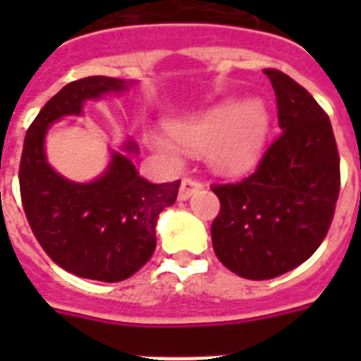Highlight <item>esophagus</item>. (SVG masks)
<instances>
[{
  "mask_svg": "<svg viewBox=\"0 0 361 361\" xmlns=\"http://www.w3.org/2000/svg\"><path fill=\"white\" fill-rule=\"evenodd\" d=\"M201 189H203V185H201L199 181L191 180V178H185V180H181L178 199H180V201H188L189 197L195 195L197 191H201Z\"/></svg>",
  "mask_w": 361,
  "mask_h": 361,
  "instance_id": "obj_1",
  "label": "esophagus"
}]
</instances>
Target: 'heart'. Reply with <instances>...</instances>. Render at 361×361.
I'll list each match as a JSON object with an SVG mask.
<instances>
[{
	"mask_svg": "<svg viewBox=\"0 0 361 361\" xmlns=\"http://www.w3.org/2000/svg\"><path fill=\"white\" fill-rule=\"evenodd\" d=\"M271 129V116L263 100H226L197 116L173 119L168 133L149 131L145 141L170 162H178L181 149L203 152L207 164L222 176H240L259 164Z\"/></svg>",
	"mask_w": 361,
	"mask_h": 361,
	"instance_id": "b5f03b06",
	"label": "heart"
}]
</instances>
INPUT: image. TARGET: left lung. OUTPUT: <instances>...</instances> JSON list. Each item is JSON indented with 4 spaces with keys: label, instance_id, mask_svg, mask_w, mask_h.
<instances>
[{
    "label": "left lung",
    "instance_id": "obj_1",
    "mask_svg": "<svg viewBox=\"0 0 361 361\" xmlns=\"http://www.w3.org/2000/svg\"><path fill=\"white\" fill-rule=\"evenodd\" d=\"M279 106L276 141L257 170L214 185L220 212L211 226L220 263L250 280L292 271L325 240L341 191V158L331 119L294 79L265 69Z\"/></svg>",
    "mask_w": 361,
    "mask_h": 361
}]
</instances>
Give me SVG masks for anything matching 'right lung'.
<instances>
[{
    "label": "right lung",
    "mask_w": 361,
    "mask_h": 361,
    "mask_svg": "<svg viewBox=\"0 0 361 361\" xmlns=\"http://www.w3.org/2000/svg\"><path fill=\"white\" fill-rule=\"evenodd\" d=\"M133 81L85 77L51 96L28 127L19 168L28 224L51 261L81 279L119 282L139 271L157 247V220L176 203L180 181L150 183L131 162V139L111 150L110 164L89 183L58 173L46 157V133L66 116H81L87 100L121 94Z\"/></svg>",
    "instance_id": "right-lung-1"
}]
</instances>
